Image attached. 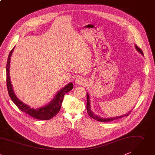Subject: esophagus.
<instances>
[{
  "instance_id": "obj_1",
  "label": "esophagus",
  "mask_w": 155,
  "mask_h": 155,
  "mask_svg": "<svg viewBox=\"0 0 155 155\" xmlns=\"http://www.w3.org/2000/svg\"><path fill=\"white\" fill-rule=\"evenodd\" d=\"M75 83L77 84H82L84 83V80L82 77L78 76L75 79Z\"/></svg>"
}]
</instances>
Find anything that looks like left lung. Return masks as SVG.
I'll return each instance as SVG.
<instances>
[{
    "mask_svg": "<svg viewBox=\"0 0 155 155\" xmlns=\"http://www.w3.org/2000/svg\"><path fill=\"white\" fill-rule=\"evenodd\" d=\"M135 48L136 49H137V51L138 52H139L142 55H143V53L142 52V51L140 49V48H139L136 45H135ZM87 113L88 114V115L91 117L92 118H94L98 121H101V122H107V121H113V120H118L119 118H121L122 117H124L125 116H128L130 112H128V114L124 115H121V116H118V117H111V118H102V117H100L97 115H95L94 112H93L91 109H90V99H89V95L87 93Z\"/></svg>",
    "mask_w": 155,
    "mask_h": 155,
    "instance_id": "obj_1",
    "label": "left lung"
}]
</instances>
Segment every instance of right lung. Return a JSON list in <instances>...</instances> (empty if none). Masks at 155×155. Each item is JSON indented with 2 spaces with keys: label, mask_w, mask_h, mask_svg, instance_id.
<instances>
[{
  "label": "right lung",
  "mask_w": 155,
  "mask_h": 155,
  "mask_svg": "<svg viewBox=\"0 0 155 155\" xmlns=\"http://www.w3.org/2000/svg\"><path fill=\"white\" fill-rule=\"evenodd\" d=\"M15 47L10 51L7 62V86L9 96L13 102L16 105V106L22 111L30 116L38 120H50L55 116L60 110L61 106V103L63 101L64 97L67 92L70 91L73 89V85L71 82L69 83L68 85L65 86L62 89L59 90L56 94L54 98L47 105L43 107H41L37 109L31 108L28 105L22 103L20 101L15 95L12 84H11L10 77V57L13 52Z\"/></svg>",
  "instance_id": "obj_1"
}]
</instances>
